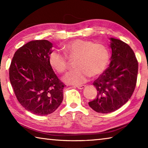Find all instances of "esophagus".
I'll list each match as a JSON object with an SVG mask.
<instances>
[{
	"mask_svg": "<svg viewBox=\"0 0 148 148\" xmlns=\"http://www.w3.org/2000/svg\"><path fill=\"white\" fill-rule=\"evenodd\" d=\"M86 87V85H84V86L83 85V86H76L77 88L79 89H84Z\"/></svg>",
	"mask_w": 148,
	"mask_h": 148,
	"instance_id": "obj_1",
	"label": "esophagus"
}]
</instances>
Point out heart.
Wrapping results in <instances>:
<instances>
[{"label": "heart", "mask_w": 148, "mask_h": 148, "mask_svg": "<svg viewBox=\"0 0 148 148\" xmlns=\"http://www.w3.org/2000/svg\"><path fill=\"white\" fill-rule=\"evenodd\" d=\"M63 49L70 57L77 58V69L69 72L63 77V81L69 84L81 85L86 83L90 76H99L105 71L110 61V52L102 44L77 39L64 45ZM49 62L59 73L65 72L68 68L66 56L57 50L50 53Z\"/></svg>", "instance_id": "1"}]
</instances>
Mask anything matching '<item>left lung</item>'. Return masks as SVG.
<instances>
[{
  "instance_id": "1",
  "label": "left lung",
  "mask_w": 148,
  "mask_h": 148,
  "mask_svg": "<svg viewBox=\"0 0 148 148\" xmlns=\"http://www.w3.org/2000/svg\"><path fill=\"white\" fill-rule=\"evenodd\" d=\"M110 40L111 62L94 82L97 95L89 102L92 110L102 114L116 111L130 99L136 87L138 67L133 50L128 44L119 39Z\"/></svg>"
}]
</instances>
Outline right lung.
<instances>
[{
	"mask_svg": "<svg viewBox=\"0 0 148 148\" xmlns=\"http://www.w3.org/2000/svg\"><path fill=\"white\" fill-rule=\"evenodd\" d=\"M52 47L46 40L28 42L16 51L9 69L10 81L19 103L39 116L53 113L63 99L65 85L49 62Z\"/></svg>",
	"mask_w": 148,
	"mask_h": 148,
	"instance_id": "obj_1",
	"label": "right lung"
}]
</instances>
